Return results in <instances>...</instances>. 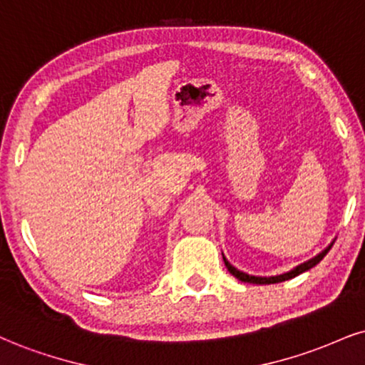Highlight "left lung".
<instances>
[{"label": "left lung", "mask_w": 365, "mask_h": 365, "mask_svg": "<svg viewBox=\"0 0 365 365\" xmlns=\"http://www.w3.org/2000/svg\"><path fill=\"white\" fill-rule=\"evenodd\" d=\"M331 245H334V244H331ZM331 245H328L327 249L322 252V254H318L317 257L309 259L308 262L301 264V265H298V267H296V269H292V271L286 272V274H281V276H276V277H255V276H249V274L240 272V271H238V269L233 267V265H232L230 262H228V260L225 259V257H223V260H225V265H227V269H228V271H230L232 276H235V277L238 279V281H242V282H250V284H276V282L287 281V279H292V277L299 276L301 272H304V271H308V269L314 267V265L320 262V260L328 254V250L331 249Z\"/></svg>", "instance_id": "8db88e82"}]
</instances>
